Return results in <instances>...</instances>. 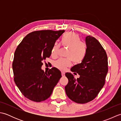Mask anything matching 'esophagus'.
I'll return each instance as SVG.
<instances>
[{"instance_id":"obj_1","label":"esophagus","mask_w":121,"mask_h":121,"mask_svg":"<svg viewBox=\"0 0 121 121\" xmlns=\"http://www.w3.org/2000/svg\"><path fill=\"white\" fill-rule=\"evenodd\" d=\"M61 75H62V76H65V72H62V73H61Z\"/></svg>"}]
</instances>
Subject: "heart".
I'll list each match as a JSON object with an SVG mask.
<instances>
[{"label": "heart", "mask_w": 121, "mask_h": 121, "mask_svg": "<svg viewBox=\"0 0 121 121\" xmlns=\"http://www.w3.org/2000/svg\"><path fill=\"white\" fill-rule=\"evenodd\" d=\"M61 44L64 47L69 48L66 56L69 59H59L54 63L56 68L65 71L71 65V60L74 63H78L83 61L86 54V46L81 42L79 36L74 32H68L63 36ZM60 50V45L55 43L51 49V55L53 57L57 56Z\"/></svg>", "instance_id": "heart-1"}]
</instances>
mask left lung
<instances>
[{"label":"left lung","instance_id":"obj_1","mask_svg":"<svg viewBox=\"0 0 121 121\" xmlns=\"http://www.w3.org/2000/svg\"><path fill=\"white\" fill-rule=\"evenodd\" d=\"M85 41V56L81 63L71 69L79 78L75 79L71 73L65 74L69 80L65 87L66 95L72 101L82 104L97 97L104 86L108 71L107 55L100 43L91 36H87Z\"/></svg>","mask_w":121,"mask_h":121}]
</instances>
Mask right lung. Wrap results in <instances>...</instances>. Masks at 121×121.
<instances>
[{
	"label": "right lung",
	"mask_w": 121,
	"mask_h": 121,
	"mask_svg": "<svg viewBox=\"0 0 121 121\" xmlns=\"http://www.w3.org/2000/svg\"><path fill=\"white\" fill-rule=\"evenodd\" d=\"M65 30H42L25 36L15 51L12 69L14 81L24 96L32 101L47 99L61 78L58 69L42 70V61L51 55L56 40Z\"/></svg>",
	"instance_id": "obj_1"
}]
</instances>
